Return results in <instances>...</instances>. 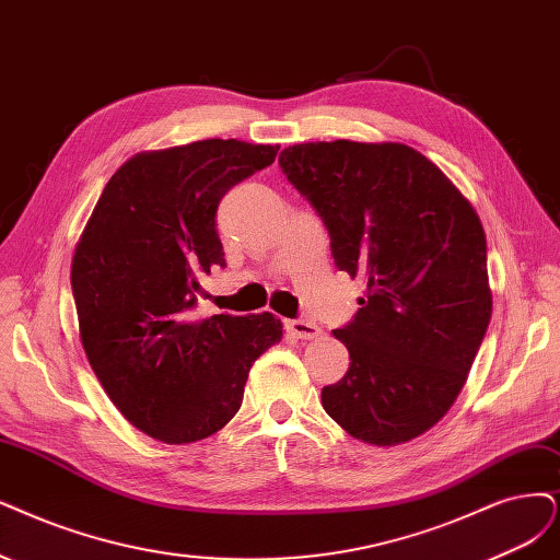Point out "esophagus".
Instances as JSON below:
<instances>
[{
    "label": "esophagus",
    "instance_id": "34e87169",
    "mask_svg": "<svg viewBox=\"0 0 560 560\" xmlns=\"http://www.w3.org/2000/svg\"><path fill=\"white\" fill-rule=\"evenodd\" d=\"M288 332H291L295 339H316L320 337V327L312 320H304V318H298V320H288L285 323Z\"/></svg>",
    "mask_w": 560,
    "mask_h": 560
}]
</instances>
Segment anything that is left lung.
Returning a JSON list of instances; mask_svg holds the SVG:
<instances>
[{"label":"left lung","mask_w":560,"mask_h":560,"mask_svg":"<svg viewBox=\"0 0 560 560\" xmlns=\"http://www.w3.org/2000/svg\"><path fill=\"white\" fill-rule=\"evenodd\" d=\"M279 165L323 219L335 265L366 285L335 329L350 366L323 387L325 412L371 445L420 436L459 397L489 327L480 217L408 144L302 142Z\"/></svg>","instance_id":"1"}]
</instances>
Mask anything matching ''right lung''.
Listing matches in <instances>:
<instances>
[{
    "instance_id": "obj_1",
    "label": "right lung",
    "mask_w": 560,
    "mask_h": 560,
    "mask_svg": "<svg viewBox=\"0 0 560 560\" xmlns=\"http://www.w3.org/2000/svg\"><path fill=\"white\" fill-rule=\"evenodd\" d=\"M277 152L212 138L136 154L106 184L75 246L82 348L121 416L156 441L194 443L223 429L248 369L283 337L267 312L191 320L200 279L225 265L221 198Z\"/></svg>"
}]
</instances>
